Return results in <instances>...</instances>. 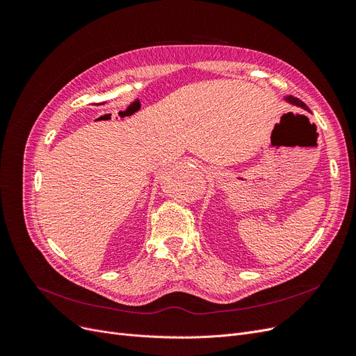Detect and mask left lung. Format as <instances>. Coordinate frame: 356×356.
Here are the masks:
<instances>
[{
	"mask_svg": "<svg viewBox=\"0 0 356 356\" xmlns=\"http://www.w3.org/2000/svg\"><path fill=\"white\" fill-rule=\"evenodd\" d=\"M286 101H289L291 104H296V105H298V106H303V108H306V110H307V106H306V104H305L303 101H300L298 98H294V96H288V98H286Z\"/></svg>",
	"mask_w": 356,
	"mask_h": 356,
	"instance_id": "obj_1",
	"label": "left lung"
}]
</instances>
